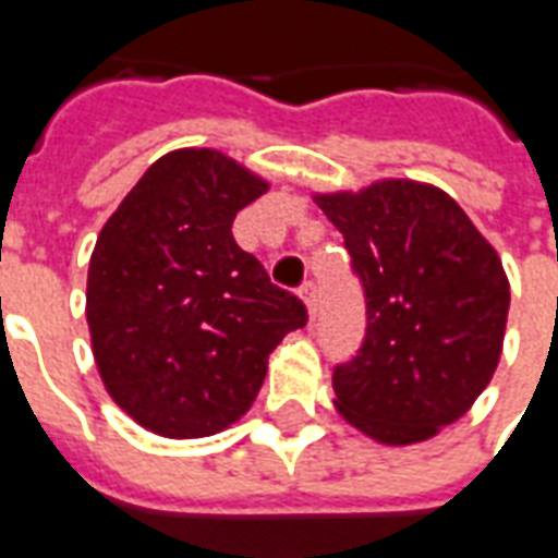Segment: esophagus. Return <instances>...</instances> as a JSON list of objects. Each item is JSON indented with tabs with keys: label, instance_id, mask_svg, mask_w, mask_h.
<instances>
[{
	"label": "esophagus",
	"instance_id": "esophagus-1",
	"mask_svg": "<svg viewBox=\"0 0 558 558\" xmlns=\"http://www.w3.org/2000/svg\"><path fill=\"white\" fill-rule=\"evenodd\" d=\"M302 302L304 307H307V314L316 316V311H319V290H316L314 280H307L302 287Z\"/></svg>",
	"mask_w": 558,
	"mask_h": 558
}]
</instances>
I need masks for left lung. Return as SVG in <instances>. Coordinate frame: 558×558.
Segmentation results:
<instances>
[{
	"instance_id": "1",
	"label": "left lung",
	"mask_w": 558,
	"mask_h": 558,
	"mask_svg": "<svg viewBox=\"0 0 558 558\" xmlns=\"http://www.w3.org/2000/svg\"><path fill=\"white\" fill-rule=\"evenodd\" d=\"M364 283L367 335L335 367V407L383 445L424 442L463 418L502 355V259L442 187L379 179L314 194Z\"/></svg>"
}]
</instances>
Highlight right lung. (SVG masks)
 I'll use <instances>...</instances> for the list:
<instances>
[{
  "instance_id": "1",
  "label": "right lung",
  "mask_w": 558,
  "mask_h": 558,
  "mask_svg": "<svg viewBox=\"0 0 558 558\" xmlns=\"http://www.w3.org/2000/svg\"><path fill=\"white\" fill-rule=\"evenodd\" d=\"M268 182L218 148L158 158L104 223L86 319L107 395L140 427L199 439L242 418L268 355L307 323L232 239Z\"/></svg>"
}]
</instances>
